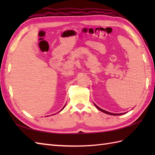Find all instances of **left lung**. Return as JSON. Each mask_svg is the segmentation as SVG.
<instances>
[{
    "mask_svg": "<svg viewBox=\"0 0 155 155\" xmlns=\"http://www.w3.org/2000/svg\"><path fill=\"white\" fill-rule=\"evenodd\" d=\"M94 106L96 107L98 110H101V111H102V112H103V113H106V114H110V115H116V116H117V115H120V114H125V113H110V112H108V111H107V110H103V109H102V108H101L100 107H98L97 105H96L94 103Z\"/></svg>",
    "mask_w": 155,
    "mask_h": 155,
    "instance_id": "left-lung-1",
    "label": "left lung"
}]
</instances>
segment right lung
<instances>
[{
	"instance_id": "add662e5",
	"label": "right lung",
	"mask_w": 155,
	"mask_h": 155,
	"mask_svg": "<svg viewBox=\"0 0 155 155\" xmlns=\"http://www.w3.org/2000/svg\"><path fill=\"white\" fill-rule=\"evenodd\" d=\"M65 105H66V104H65ZM65 105H64V107H63V108H62V109H61V110H60V111H59V112H61V110H63V109H64V107H65ZM47 117H48V116H47Z\"/></svg>"
}]
</instances>
